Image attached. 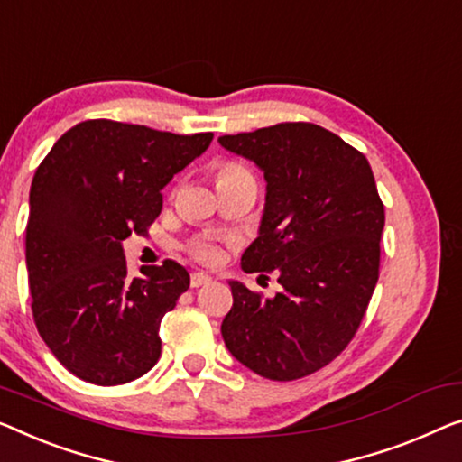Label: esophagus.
Instances as JSON below:
<instances>
[{"label":"esophagus","mask_w":462,"mask_h":462,"mask_svg":"<svg viewBox=\"0 0 462 462\" xmlns=\"http://www.w3.org/2000/svg\"><path fill=\"white\" fill-rule=\"evenodd\" d=\"M209 282H211V275L205 273V272H195L190 275V286L192 288L205 286V284H209Z\"/></svg>","instance_id":"obj_1"}]
</instances>
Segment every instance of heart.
I'll return each instance as SVG.
<instances>
[{
  "mask_svg": "<svg viewBox=\"0 0 462 462\" xmlns=\"http://www.w3.org/2000/svg\"><path fill=\"white\" fill-rule=\"evenodd\" d=\"M238 174H246V170L243 168L240 163H234L228 162L224 165H219L217 170V180H224V178H230V176H238ZM190 253L195 254L199 261H205V263H211V261L217 259V245L213 243L209 238H197L190 243Z\"/></svg>",
  "mask_w": 462,
  "mask_h": 462,
  "instance_id": "1",
  "label": "heart"
}]
</instances>
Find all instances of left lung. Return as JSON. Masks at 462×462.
<instances>
[{
    "label": "left lung",
    "instance_id": "left-lung-1",
    "mask_svg": "<svg viewBox=\"0 0 462 462\" xmlns=\"http://www.w3.org/2000/svg\"><path fill=\"white\" fill-rule=\"evenodd\" d=\"M263 171L265 208L243 270H278L275 297L230 280L222 336L232 356L275 382L311 375L353 340L380 275L383 203L361 151L309 122L219 136Z\"/></svg>",
    "mask_w": 462,
    "mask_h": 462
}]
</instances>
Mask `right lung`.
Segmentation results:
<instances>
[{"label":"right lung","instance_id":"right-lung-1","mask_svg":"<svg viewBox=\"0 0 462 462\" xmlns=\"http://www.w3.org/2000/svg\"><path fill=\"white\" fill-rule=\"evenodd\" d=\"M211 139L87 120L61 134L34 171L26 224L32 318L55 359L80 380L120 385L160 359L162 318L190 275L165 259L130 278L122 240L147 232L165 184Z\"/></svg>","mask_w":462,"mask_h":462}]
</instances>
